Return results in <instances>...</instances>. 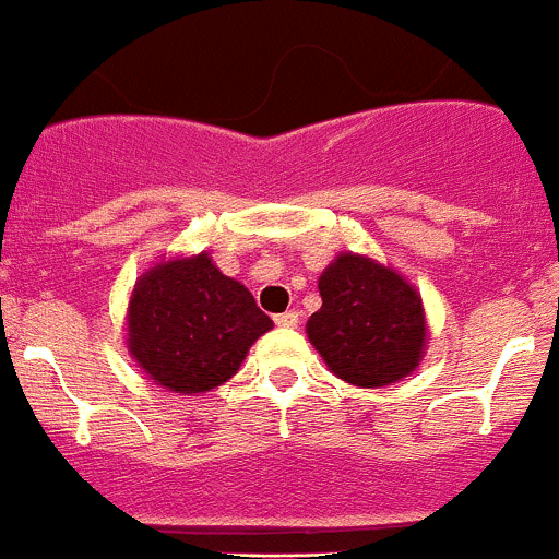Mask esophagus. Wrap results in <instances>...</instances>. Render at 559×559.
Wrapping results in <instances>:
<instances>
[{
    "label": "esophagus",
    "mask_w": 559,
    "mask_h": 559,
    "mask_svg": "<svg viewBox=\"0 0 559 559\" xmlns=\"http://www.w3.org/2000/svg\"><path fill=\"white\" fill-rule=\"evenodd\" d=\"M274 323L282 325V329H293V325L298 323V312H293V309H287V312L274 314Z\"/></svg>",
    "instance_id": "esophagus-1"
}]
</instances>
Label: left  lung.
<instances>
[{
    "mask_svg": "<svg viewBox=\"0 0 559 559\" xmlns=\"http://www.w3.org/2000/svg\"><path fill=\"white\" fill-rule=\"evenodd\" d=\"M323 304L307 320V340L325 367L358 389H383L413 374L427 353L421 293L396 269L340 252L318 280Z\"/></svg>",
    "mask_w": 559,
    "mask_h": 559,
    "instance_id": "obj_1",
    "label": "left lung"
}]
</instances>
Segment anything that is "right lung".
Wrapping results in <instances>:
<instances>
[{
  "instance_id": "right-lung-1",
  "label": "right lung",
  "mask_w": 559,
  "mask_h": 559,
  "mask_svg": "<svg viewBox=\"0 0 559 559\" xmlns=\"http://www.w3.org/2000/svg\"><path fill=\"white\" fill-rule=\"evenodd\" d=\"M127 353L154 385L206 394L228 383L272 318L206 250L159 258L135 280L124 318Z\"/></svg>"
}]
</instances>
